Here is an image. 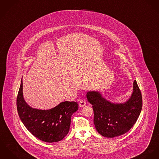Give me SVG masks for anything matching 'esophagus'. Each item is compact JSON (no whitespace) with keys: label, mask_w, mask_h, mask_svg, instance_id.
Returning a JSON list of instances; mask_svg holds the SVG:
<instances>
[{"label":"esophagus","mask_w":159,"mask_h":159,"mask_svg":"<svg viewBox=\"0 0 159 159\" xmlns=\"http://www.w3.org/2000/svg\"><path fill=\"white\" fill-rule=\"evenodd\" d=\"M86 101H84V100H81V101H80L79 106H80V107H84V106L86 105Z\"/></svg>","instance_id":"esophagus-1"}]
</instances>
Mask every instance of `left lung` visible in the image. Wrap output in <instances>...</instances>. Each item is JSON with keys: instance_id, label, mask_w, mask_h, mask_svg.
<instances>
[{"instance_id": "1", "label": "left lung", "mask_w": 159, "mask_h": 159, "mask_svg": "<svg viewBox=\"0 0 159 159\" xmlns=\"http://www.w3.org/2000/svg\"><path fill=\"white\" fill-rule=\"evenodd\" d=\"M87 99L92 105L93 123L102 136L114 138L126 133L137 121L142 108V97L136 80L129 98L124 102H113L102 97L100 91L89 90Z\"/></svg>"}]
</instances>
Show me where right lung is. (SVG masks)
I'll use <instances>...</instances> for the list:
<instances>
[{
	"label": "right lung",
	"mask_w": 159,
	"mask_h": 159,
	"mask_svg": "<svg viewBox=\"0 0 159 159\" xmlns=\"http://www.w3.org/2000/svg\"><path fill=\"white\" fill-rule=\"evenodd\" d=\"M16 104L19 118L25 128L34 137L48 143L61 141L67 135L71 116L78 109V104L74 101L61 102L47 110L30 106L24 98L22 78Z\"/></svg>",
	"instance_id": "right-lung-1"
}]
</instances>
